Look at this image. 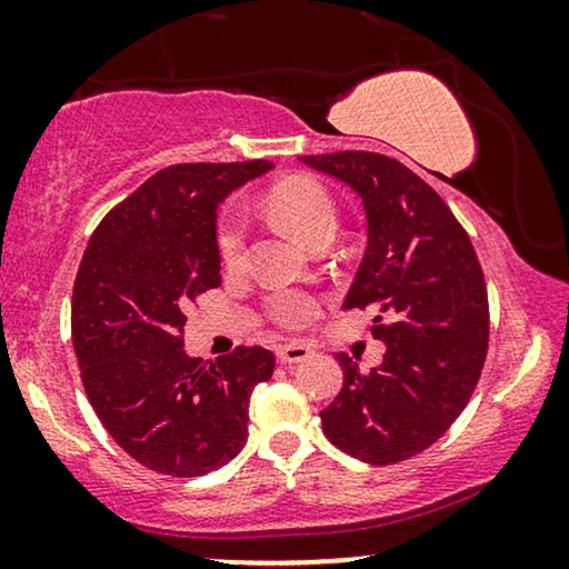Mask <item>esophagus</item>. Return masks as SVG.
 <instances>
[{
	"label": "esophagus",
	"instance_id": "1",
	"mask_svg": "<svg viewBox=\"0 0 569 569\" xmlns=\"http://www.w3.org/2000/svg\"><path fill=\"white\" fill-rule=\"evenodd\" d=\"M310 355H313V347L306 345V341H287V345L279 347V352H277L279 362H284V365L302 362V360H308Z\"/></svg>",
	"mask_w": 569,
	"mask_h": 569
}]
</instances>
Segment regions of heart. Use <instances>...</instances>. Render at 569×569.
Returning a JSON list of instances; mask_svg holds the SVG:
<instances>
[{"instance_id": "1", "label": "heart", "mask_w": 569, "mask_h": 569, "mask_svg": "<svg viewBox=\"0 0 569 569\" xmlns=\"http://www.w3.org/2000/svg\"><path fill=\"white\" fill-rule=\"evenodd\" d=\"M267 207L300 240L310 246L318 236L337 230V201L313 178H284L267 193ZM217 251L228 269H240L248 256V214L243 207L224 209L217 228ZM316 300L300 290H277L269 298V316L282 326H302L316 316Z\"/></svg>"}]
</instances>
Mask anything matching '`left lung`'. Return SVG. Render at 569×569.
Masks as SVG:
<instances>
[{
	"mask_svg": "<svg viewBox=\"0 0 569 569\" xmlns=\"http://www.w3.org/2000/svg\"><path fill=\"white\" fill-rule=\"evenodd\" d=\"M347 183L368 214V248L345 308H372L383 362L368 372L339 352L345 383L321 411L326 438L372 466L407 461L440 440L485 368L489 302L461 222L422 178L378 152L302 154Z\"/></svg>",
	"mask_w": 569,
	"mask_h": 569,
	"instance_id": "8db88e82",
	"label": "left lung"
}]
</instances>
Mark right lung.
I'll return each mask as SVG.
<instances>
[{
  "instance_id": "right-lung-1",
  "label": "right lung",
  "mask_w": 569,
  "mask_h": 569,
  "mask_svg": "<svg viewBox=\"0 0 569 569\" xmlns=\"http://www.w3.org/2000/svg\"><path fill=\"white\" fill-rule=\"evenodd\" d=\"M269 160L183 162L103 217L80 261L72 345L108 435L147 469L204 477L240 453L253 388L274 355L238 347L214 362L183 349V308L220 287L217 207Z\"/></svg>"
}]
</instances>
